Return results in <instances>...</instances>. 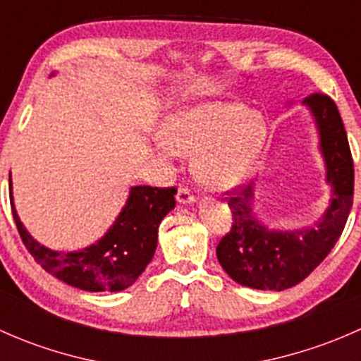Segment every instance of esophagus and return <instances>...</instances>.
Listing matches in <instances>:
<instances>
[{"label":"esophagus","mask_w":361,"mask_h":361,"mask_svg":"<svg viewBox=\"0 0 361 361\" xmlns=\"http://www.w3.org/2000/svg\"><path fill=\"white\" fill-rule=\"evenodd\" d=\"M176 201L180 204H194L195 197L190 194V190H188V188L180 187V190H178V194H176Z\"/></svg>","instance_id":"esophagus-1"}]
</instances>
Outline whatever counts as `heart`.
<instances>
[{
  "label": "heart",
  "instance_id": "1",
  "mask_svg": "<svg viewBox=\"0 0 361 361\" xmlns=\"http://www.w3.org/2000/svg\"><path fill=\"white\" fill-rule=\"evenodd\" d=\"M157 159L194 155L192 173L204 188L228 192L245 183L267 137L264 116L239 103L202 101L171 111L159 129Z\"/></svg>",
  "mask_w": 361,
  "mask_h": 361
}]
</instances>
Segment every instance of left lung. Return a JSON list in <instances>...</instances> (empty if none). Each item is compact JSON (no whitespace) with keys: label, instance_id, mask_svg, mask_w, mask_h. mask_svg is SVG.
I'll return each instance as SVG.
<instances>
[{"label":"left lung","instance_id":"8db88e82","mask_svg":"<svg viewBox=\"0 0 361 361\" xmlns=\"http://www.w3.org/2000/svg\"><path fill=\"white\" fill-rule=\"evenodd\" d=\"M302 104L311 111L318 130L325 181L332 188V197L314 225L295 231L262 224L253 213L255 181L228 197L234 221L216 246V257L224 271L248 288L281 292L304 281L336 246L351 211L355 169L336 103L325 94H312Z\"/></svg>","mask_w":361,"mask_h":361}]
</instances>
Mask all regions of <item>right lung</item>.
I'll list each match as a JSON object with an SVG mask.
<instances>
[{"label":"right lung","instance_id":"obj_1","mask_svg":"<svg viewBox=\"0 0 361 361\" xmlns=\"http://www.w3.org/2000/svg\"><path fill=\"white\" fill-rule=\"evenodd\" d=\"M174 194L176 188L130 187L122 211L103 238L83 250L56 251L39 245L24 227L10 185L13 220L25 248L49 274L85 292H120L143 274L157 250L160 221L174 209Z\"/></svg>","mask_w":361,"mask_h":361}]
</instances>
